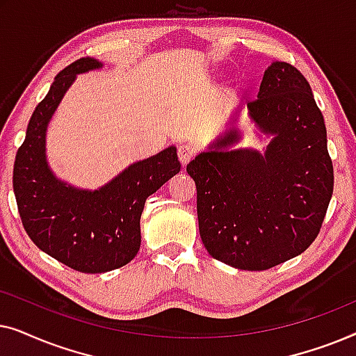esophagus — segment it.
Returning a JSON list of instances; mask_svg holds the SVG:
<instances>
[{"mask_svg": "<svg viewBox=\"0 0 356 356\" xmlns=\"http://www.w3.org/2000/svg\"><path fill=\"white\" fill-rule=\"evenodd\" d=\"M194 154H196V149H194V145H191V144L178 145V159L183 165H186L189 160L194 157Z\"/></svg>", "mask_w": 356, "mask_h": 356, "instance_id": "obj_1", "label": "esophagus"}]
</instances>
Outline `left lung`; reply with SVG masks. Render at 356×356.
Instances as JSON below:
<instances>
[{
  "label": "left lung",
  "mask_w": 356,
  "mask_h": 356,
  "mask_svg": "<svg viewBox=\"0 0 356 356\" xmlns=\"http://www.w3.org/2000/svg\"><path fill=\"white\" fill-rule=\"evenodd\" d=\"M245 108L264 150L238 147V108L225 129L188 163L197 189L201 240L213 259L266 270L301 254L318 236L334 189L321 110L305 76L274 61Z\"/></svg>",
  "instance_id": "left-lung-1"
}]
</instances>
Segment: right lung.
Segmentation results:
<instances>
[{"mask_svg":"<svg viewBox=\"0 0 356 356\" xmlns=\"http://www.w3.org/2000/svg\"><path fill=\"white\" fill-rule=\"evenodd\" d=\"M104 63L81 58L55 77L29 121L14 162L13 186L22 225L48 256L86 274L115 270L134 259L140 248L145 199L181 168L177 147L131 163L97 189L63 181L47 160V129L77 74Z\"/></svg>","mask_w":356,"mask_h":356,"instance_id":"1","label":"right lung"}]
</instances>
